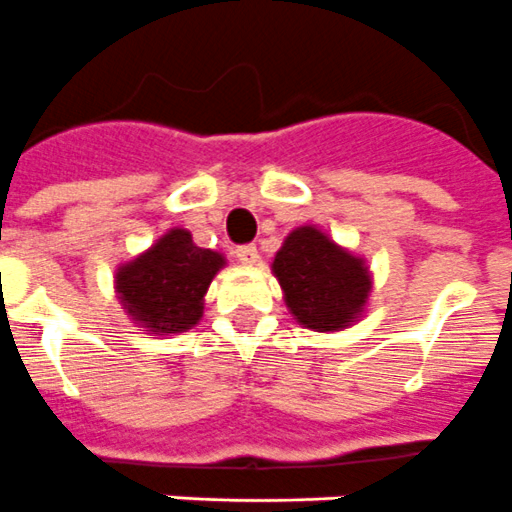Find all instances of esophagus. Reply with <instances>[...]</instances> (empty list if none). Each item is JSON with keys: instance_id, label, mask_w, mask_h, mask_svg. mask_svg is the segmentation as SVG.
<instances>
[{"instance_id": "34e87169", "label": "esophagus", "mask_w": 512, "mask_h": 512, "mask_svg": "<svg viewBox=\"0 0 512 512\" xmlns=\"http://www.w3.org/2000/svg\"><path fill=\"white\" fill-rule=\"evenodd\" d=\"M235 259L241 261L243 266H256L259 264V251H256V246H241L235 248Z\"/></svg>"}]
</instances>
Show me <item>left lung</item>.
<instances>
[{"label":"left lung","instance_id":"left-lung-1","mask_svg":"<svg viewBox=\"0 0 512 512\" xmlns=\"http://www.w3.org/2000/svg\"><path fill=\"white\" fill-rule=\"evenodd\" d=\"M271 274L292 318L315 333H336L359 323L374 289L364 256L312 223L287 233L271 261Z\"/></svg>","mask_w":512,"mask_h":512}]
</instances>
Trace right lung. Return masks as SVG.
<instances>
[{"mask_svg": "<svg viewBox=\"0 0 512 512\" xmlns=\"http://www.w3.org/2000/svg\"><path fill=\"white\" fill-rule=\"evenodd\" d=\"M228 266L220 251L200 248L187 228L164 235L115 269V295L125 315L148 336L187 333L205 315V295Z\"/></svg>", "mask_w": 512, "mask_h": 512, "instance_id": "1", "label": "right lung"}]
</instances>
